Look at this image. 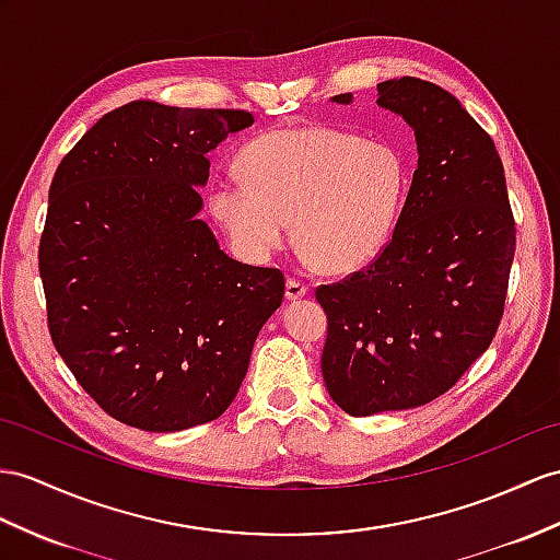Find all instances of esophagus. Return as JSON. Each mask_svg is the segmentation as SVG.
<instances>
[{
	"label": "esophagus",
	"instance_id": "34e87169",
	"mask_svg": "<svg viewBox=\"0 0 560 560\" xmlns=\"http://www.w3.org/2000/svg\"><path fill=\"white\" fill-rule=\"evenodd\" d=\"M308 294V288L302 282V280H294L290 278L288 284H284V296L290 299V302H296V299H302Z\"/></svg>",
	"mask_w": 560,
	"mask_h": 560
}]
</instances>
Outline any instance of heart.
Here are the masks:
<instances>
[{"label": "heart", "instance_id": "obj_1", "mask_svg": "<svg viewBox=\"0 0 560 560\" xmlns=\"http://www.w3.org/2000/svg\"><path fill=\"white\" fill-rule=\"evenodd\" d=\"M235 166L242 183H213L209 211L249 261L282 249L292 221L311 261L330 272L359 270L385 249L406 195L397 149L327 126L258 135Z\"/></svg>", "mask_w": 560, "mask_h": 560}]
</instances>
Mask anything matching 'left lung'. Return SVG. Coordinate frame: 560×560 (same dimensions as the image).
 Here are the masks:
<instances>
[{
	"instance_id": "1",
	"label": "left lung",
	"mask_w": 560,
	"mask_h": 560,
	"mask_svg": "<svg viewBox=\"0 0 560 560\" xmlns=\"http://www.w3.org/2000/svg\"><path fill=\"white\" fill-rule=\"evenodd\" d=\"M377 104L413 128L418 168L387 247L316 290L323 380L349 416L404 411L452 389L492 345L515 254L503 163L454 94L406 75L380 83Z\"/></svg>"
}]
</instances>
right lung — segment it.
<instances>
[{"instance_id":"obj_1","label":"right lung","mask_w":560,"mask_h":560,"mask_svg":"<svg viewBox=\"0 0 560 560\" xmlns=\"http://www.w3.org/2000/svg\"><path fill=\"white\" fill-rule=\"evenodd\" d=\"M254 116L138 100L102 116L49 187L39 278L59 357L104 411L147 432L211 422L237 397L284 276L230 258L199 187Z\"/></svg>"}]
</instances>
